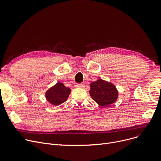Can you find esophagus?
<instances>
[{"mask_svg":"<svg viewBox=\"0 0 161 161\" xmlns=\"http://www.w3.org/2000/svg\"><path fill=\"white\" fill-rule=\"evenodd\" d=\"M76 87L83 89V88H85V86H84L83 84H81V83H79V84H77V85H76Z\"/></svg>","mask_w":161,"mask_h":161,"instance_id":"1","label":"esophagus"}]
</instances>
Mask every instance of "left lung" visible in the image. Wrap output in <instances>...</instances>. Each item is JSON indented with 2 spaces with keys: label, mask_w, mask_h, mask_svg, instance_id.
I'll return each mask as SVG.
<instances>
[{
  "label": "left lung",
  "mask_w": 161,
  "mask_h": 161,
  "mask_svg": "<svg viewBox=\"0 0 161 161\" xmlns=\"http://www.w3.org/2000/svg\"><path fill=\"white\" fill-rule=\"evenodd\" d=\"M89 94L95 102L102 107H107L115 103L118 91L113 83L99 79L90 84Z\"/></svg>",
  "instance_id": "8db88e82"
}]
</instances>
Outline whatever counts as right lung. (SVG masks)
Returning <instances> with one entry per match:
<instances>
[{"label":"right lung","instance_id":"add662e5","mask_svg":"<svg viewBox=\"0 0 161 161\" xmlns=\"http://www.w3.org/2000/svg\"><path fill=\"white\" fill-rule=\"evenodd\" d=\"M70 91L69 87L64 86L63 83L58 82L46 91V98L51 104L58 106L68 99Z\"/></svg>","mask_w":161,"mask_h":161}]
</instances>
